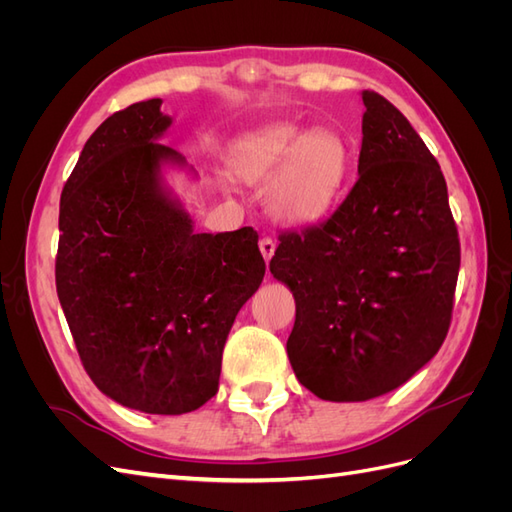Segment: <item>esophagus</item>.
<instances>
[{
	"instance_id": "esophagus-1",
	"label": "esophagus",
	"mask_w": 512,
	"mask_h": 512,
	"mask_svg": "<svg viewBox=\"0 0 512 512\" xmlns=\"http://www.w3.org/2000/svg\"><path fill=\"white\" fill-rule=\"evenodd\" d=\"M260 252H262V256H265V260L269 262L273 258V254H275V241L271 237L262 239L260 241Z\"/></svg>"
}]
</instances>
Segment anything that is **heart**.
<instances>
[{
	"instance_id": "obj_1",
	"label": "heart",
	"mask_w": 512,
	"mask_h": 512,
	"mask_svg": "<svg viewBox=\"0 0 512 512\" xmlns=\"http://www.w3.org/2000/svg\"><path fill=\"white\" fill-rule=\"evenodd\" d=\"M228 166L245 183L273 177L265 196L269 213L288 226H312L342 200L352 147L337 130L275 123L241 136L230 147Z\"/></svg>"
}]
</instances>
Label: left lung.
<instances>
[{
  "instance_id": "8db88e82",
  "label": "left lung",
  "mask_w": 512,
  "mask_h": 512,
  "mask_svg": "<svg viewBox=\"0 0 512 512\" xmlns=\"http://www.w3.org/2000/svg\"><path fill=\"white\" fill-rule=\"evenodd\" d=\"M361 96L359 179L327 222L284 232L269 262L297 303L290 365L327 401L391 393L436 356L461 260L440 164L389 100Z\"/></svg>"
}]
</instances>
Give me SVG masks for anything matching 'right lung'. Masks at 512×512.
Wrapping results in <instances>:
<instances>
[{
  "label": "right lung",
  "instance_id": "right-lung-1",
  "mask_svg": "<svg viewBox=\"0 0 512 512\" xmlns=\"http://www.w3.org/2000/svg\"><path fill=\"white\" fill-rule=\"evenodd\" d=\"M136 102L89 136L59 203L57 297L83 367L117 404L185 414L218 393L239 309L265 277L256 230L194 232L164 168L173 117Z\"/></svg>",
  "mask_w": 512,
  "mask_h": 512
}]
</instances>
